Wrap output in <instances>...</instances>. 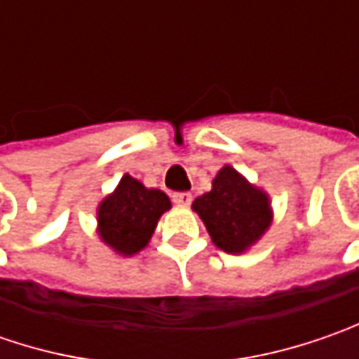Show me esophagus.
Here are the masks:
<instances>
[{
	"label": "esophagus",
	"mask_w": 359,
	"mask_h": 359,
	"mask_svg": "<svg viewBox=\"0 0 359 359\" xmlns=\"http://www.w3.org/2000/svg\"><path fill=\"white\" fill-rule=\"evenodd\" d=\"M172 201L175 205H189L191 203V194L189 191H175L172 196Z\"/></svg>",
	"instance_id": "obj_1"
}]
</instances>
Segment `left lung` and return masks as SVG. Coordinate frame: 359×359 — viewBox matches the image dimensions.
Instances as JSON below:
<instances>
[{
    "instance_id": "obj_1",
    "label": "left lung",
    "mask_w": 359,
    "mask_h": 359,
    "mask_svg": "<svg viewBox=\"0 0 359 359\" xmlns=\"http://www.w3.org/2000/svg\"><path fill=\"white\" fill-rule=\"evenodd\" d=\"M212 241L228 254L248 250L268 229V196L250 186L233 168H222L215 175L212 191L194 201Z\"/></svg>"
}]
</instances>
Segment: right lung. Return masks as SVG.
<instances>
[{"label": "right lung", "instance_id": "right-lung-1", "mask_svg": "<svg viewBox=\"0 0 359 359\" xmlns=\"http://www.w3.org/2000/svg\"><path fill=\"white\" fill-rule=\"evenodd\" d=\"M170 208L163 191L147 189L131 175H123L118 189L100 205V236L118 254H137L151 238L159 215Z\"/></svg>", "mask_w": 359, "mask_h": 359}]
</instances>
